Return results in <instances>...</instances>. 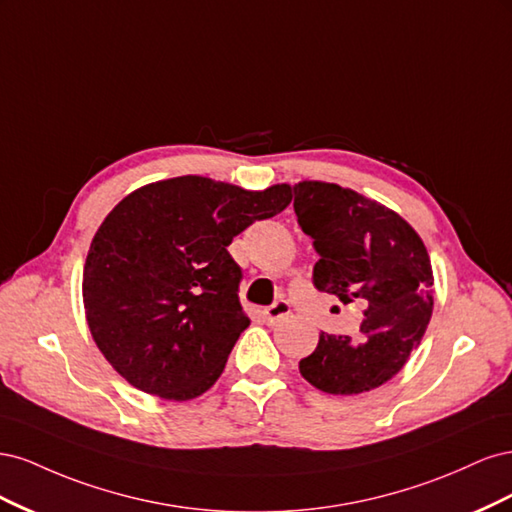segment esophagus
Returning a JSON list of instances; mask_svg holds the SVG:
<instances>
[{
  "label": "esophagus",
  "mask_w": 512,
  "mask_h": 512,
  "mask_svg": "<svg viewBox=\"0 0 512 512\" xmlns=\"http://www.w3.org/2000/svg\"><path fill=\"white\" fill-rule=\"evenodd\" d=\"M288 314H290V303L286 299L275 301L271 307L265 309V316H267L269 324H277L280 320H284Z\"/></svg>",
  "instance_id": "obj_1"
}]
</instances>
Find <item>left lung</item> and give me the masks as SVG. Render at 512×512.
<instances>
[{
	"mask_svg": "<svg viewBox=\"0 0 512 512\" xmlns=\"http://www.w3.org/2000/svg\"><path fill=\"white\" fill-rule=\"evenodd\" d=\"M294 213L314 239V286L365 305L361 335L320 333L301 376L331 395L389 382L421 344L433 309V273L416 230L384 205L335 183L294 185Z\"/></svg>",
	"mask_w": 512,
	"mask_h": 512,
	"instance_id": "8db88e82",
	"label": "left lung"
}]
</instances>
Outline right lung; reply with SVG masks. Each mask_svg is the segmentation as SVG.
I'll return each instance as SVG.
<instances>
[{"mask_svg": "<svg viewBox=\"0 0 512 512\" xmlns=\"http://www.w3.org/2000/svg\"><path fill=\"white\" fill-rule=\"evenodd\" d=\"M292 200L185 175L128 194L100 224L83 271L91 337L136 389L188 401L222 376L247 329L241 267L228 245Z\"/></svg>", "mask_w": 512, "mask_h": 512, "instance_id": "obj_1", "label": "right lung"}]
</instances>
